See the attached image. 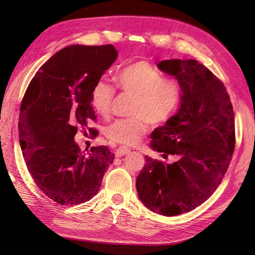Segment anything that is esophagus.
I'll list each match as a JSON object with an SVG mask.
<instances>
[{"instance_id": "34e87169", "label": "esophagus", "mask_w": 255, "mask_h": 255, "mask_svg": "<svg viewBox=\"0 0 255 255\" xmlns=\"http://www.w3.org/2000/svg\"><path fill=\"white\" fill-rule=\"evenodd\" d=\"M130 152V148L126 147V146H119V147L116 149V155L117 156H124V155H127Z\"/></svg>"}]
</instances>
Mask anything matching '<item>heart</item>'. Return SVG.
I'll use <instances>...</instances> for the list:
<instances>
[{"label": "heart", "mask_w": 255, "mask_h": 255, "mask_svg": "<svg viewBox=\"0 0 255 255\" xmlns=\"http://www.w3.org/2000/svg\"><path fill=\"white\" fill-rule=\"evenodd\" d=\"M118 88L132 97L130 117L118 119L106 128V137L112 143L135 145L148 130V124L159 126L169 122L182 100V86L173 77L163 74L147 62H136L124 67L115 76ZM116 97L114 86L105 80L93 85L91 106L99 116L108 118Z\"/></svg>", "instance_id": "1"}]
</instances>
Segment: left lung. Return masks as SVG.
Segmentation results:
<instances>
[{"label":"left lung","instance_id":"left-lung-1","mask_svg":"<svg viewBox=\"0 0 255 255\" xmlns=\"http://www.w3.org/2000/svg\"><path fill=\"white\" fill-rule=\"evenodd\" d=\"M158 68L182 86L178 114L152 133L154 150L172 164L146 156L136 188L154 213L176 216L191 211L221 184L235 148L234 111L223 82L195 59H167Z\"/></svg>","mask_w":255,"mask_h":255}]
</instances>
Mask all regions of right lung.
I'll return each instance as SVG.
<instances>
[{
    "instance_id": "1",
    "label": "right lung",
    "mask_w": 255,
    "mask_h": 255,
    "mask_svg": "<svg viewBox=\"0 0 255 255\" xmlns=\"http://www.w3.org/2000/svg\"><path fill=\"white\" fill-rule=\"evenodd\" d=\"M117 56L114 45L65 47L39 68L21 102L19 140L25 165L42 193L59 205L96 196L115 159L103 145L82 152L74 136L96 122L92 88ZM89 131L98 135L94 128Z\"/></svg>"
}]
</instances>
